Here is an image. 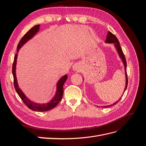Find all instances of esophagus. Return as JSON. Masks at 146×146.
Returning a JSON list of instances; mask_svg holds the SVG:
<instances>
[{"instance_id":"1","label":"esophagus","mask_w":146,"mask_h":146,"mask_svg":"<svg viewBox=\"0 0 146 146\" xmlns=\"http://www.w3.org/2000/svg\"><path fill=\"white\" fill-rule=\"evenodd\" d=\"M74 69H76V68H74Z\"/></svg>"}]
</instances>
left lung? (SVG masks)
Segmentation results:
<instances>
[{
	"label": "left lung",
	"mask_w": 146,
	"mask_h": 146,
	"mask_svg": "<svg viewBox=\"0 0 146 146\" xmlns=\"http://www.w3.org/2000/svg\"><path fill=\"white\" fill-rule=\"evenodd\" d=\"M105 42L106 43H113L114 46H115L117 52L119 54V56L120 58H121L122 61V63L123 64V66H124V69H125V89H124V92L125 91V90L127 89V85H128V78H127V62H126V60L125 58V56L124 54H123V53L122 50V48L120 46V44H119V42L118 41L117 38H116V36L115 35H114L112 33H111L110 32H108V35H107V38H106V40H105ZM123 96V95H122ZM122 98V97H121ZM121 98L119 99L117 101H116L115 103L111 105H108V106H104V107H102L103 108H107V107H111L112 105H114L116 104L118 102L121 100Z\"/></svg>",
	"instance_id": "obj_1"
}]
</instances>
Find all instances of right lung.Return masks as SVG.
<instances>
[{
    "mask_svg": "<svg viewBox=\"0 0 146 146\" xmlns=\"http://www.w3.org/2000/svg\"><path fill=\"white\" fill-rule=\"evenodd\" d=\"M39 25H36L34 26L30 30H29L27 33L24 35V36L22 38L21 40L19 41L18 45L17 47V54L15 56L14 58V62L13 64V69H12V72L13 75V78H14V86L15 88V90L18 94L20 98L23 101V102L25 105L27 106L28 108L30 110H33L35 111H39V112H44L48 111L52 108H55L56 106L58 104V103L61 101L62 99L63 94V85L68 78L67 74L64 75V76L61 77L58 82H57L56 84V93L51 100H50L48 102L45 104H38L35 103L33 101H31L29 100L26 96L24 94V92L22 91V90L19 88V85L17 84V78L16 75V61H17V53H18L21 47L23 46L24 44L27 42L30 39H32L35 35L37 33V32L39 30Z\"/></svg>",
    "mask_w": 146,
    "mask_h": 146,
    "instance_id": "add662e5",
    "label": "right lung"
}]
</instances>
